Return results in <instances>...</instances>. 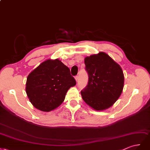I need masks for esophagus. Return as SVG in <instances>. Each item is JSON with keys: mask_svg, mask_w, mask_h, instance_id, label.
I'll list each match as a JSON object with an SVG mask.
<instances>
[{"mask_svg": "<svg viewBox=\"0 0 150 150\" xmlns=\"http://www.w3.org/2000/svg\"><path fill=\"white\" fill-rule=\"evenodd\" d=\"M78 78H79V77H78V76H77V75L75 76V80H76V81H78V80H79V79H78Z\"/></svg>", "mask_w": 150, "mask_h": 150, "instance_id": "obj_1", "label": "esophagus"}]
</instances>
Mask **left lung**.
I'll use <instances>...</instances> for the list:
<instances>
[{"instance_id":"left-lung-1","label":"left lung","mask_w":150,"mask_h":150,"mask_svg":"<svg viewBox=\"0 0 150 150\" xmlns=\"http://www.w3.org/2000/svg\"><path fill=\"white\" fill-rule=\"evenodd\" d=\"M85 64L88 82L81 91L82 98L96 111L111 107L123 89L124 75L121 67L103 52L86 57Z\"/></svg>"}]
</instances>
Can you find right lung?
Listing matches in <instances>:
<instances>
[{"instance_id": "right-lung-1", "label": "right lung", "mask_w": 150, "mask_h": 150, "mask_svg": "<svg viewBox=\"0 0 150 150\" xmlns=\"http://www.w3.org/2000/svg\"><path fill=\"white\" fill-rule=\"evenodd\" d=\"M75 85L68 67L59 59H48L28 75L25 91L33 107L49 112L59 107L67 91Z\"/></svg>"}]
</instances>
